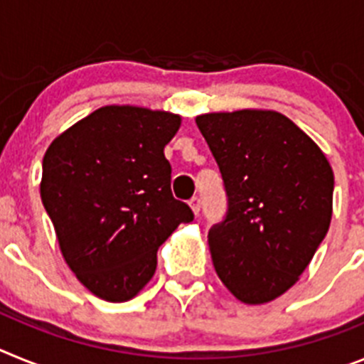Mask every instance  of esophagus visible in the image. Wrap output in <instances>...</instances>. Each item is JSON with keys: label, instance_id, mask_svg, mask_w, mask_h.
<instances>
[{"label": "esophagus", "instance_id": "esophagus-1", "mask_svg": "<svg viewBox=\"0 0 364 364\" xmlns=\"http://www.w3.org/2000/svg\"><path fill=\"white\" fill-rule=\"evenodd\" d=\"M189 205H191L193 213H195V215L200 213V198H198V197H193L191 200H189Z\"/></svg>", "mask_w": 364, "mask_h": 364}]
</instances>
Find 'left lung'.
I'll return each mask as SVG.
<instances>
[{
	"label": "left lung",
	"mask_w": 364,
	"mask_h": 364,
	"mask_svg": "<svg viewBox=\"0 0 364 364\" xmlns=\"http://www.w3.org/2000/svg\"><path fill=\"white\" fill-rule=\"evenodd\" d=\"M228 193L226 218L208 233L215 272L246 304L281 297L326 237L333 171L321 147L269 109L198 114Z\"/></svg>",
	"instance_id": "obj_1"
}]
</instances>
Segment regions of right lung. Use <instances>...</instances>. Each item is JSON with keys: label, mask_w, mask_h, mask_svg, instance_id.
<instances>
[{"label": "right lung", "mask_w": 364, "mask_h": 364, "mask_svg": "<svg viewBox=\"0 0 364 364\" xmlns=\"http://www.w3.org/2000/svg\"><path fill=\"white\" fill-rule=\"evenodd\" d=\"M182 117L105 105L45 151L40 193L60 252L96 297L125 302L153 279L156 252L193 211L171 193L164 147Z\"/></svg>", "instance_id": "add662e5"}]
</instances>
